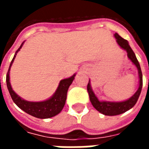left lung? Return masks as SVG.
Returning a JSON list of instances; mask_svg holds the SVG:
<instances>
[{"label": "left lung", "mask_w": 149, "mask_h": 149, "mask_svg": "<svg viewBox=\"0 0 149 149\" xmlns=\"http://www.w3.org/2000/svg\"><path fill=\"white\" fill-rule=\"evenodd\" d=\"M114 37L116 40V43L118 44V45L122 49H124L127 52L128 58L132 62V64L137 68L138 75H139V86H138L136 92L127 100H123V101H107V100H100L98 99V97L94 93L93 90L92 88L90 80H89L87 86V90L88 95H89L91 103L98 112L106 116L120 115L121 113L127 112L128 110L131 109L136 104L138 98L140 97L141 89H142V85H143V78H142V72H141V66H140V64L138 62L134 52L132 51L130 45H128V40L122 38L116 33L114 34Z\"/></svg>", "instance_id": "left-lung-1"}]
</instances>
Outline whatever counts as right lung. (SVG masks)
Segmentation results:
<instances>
[{"label":"right lung","instance_id":"right-lung-1","mask_svg":"<svg viewBox=\"0 0 149 149\" xmlns=\"http://www.w3.org/2000/svg\"><path fill=\"white\" fill-rule=\"evenodd\" d=\"M24 43V41L21 44L20 48L17 50L12 60L11 63H10V65H9L8 72L6 75V84H7L8 90L9 92L12 99L13 100V102L21 109L24 111L26 113L33 116L34 117H37V118H51L52 116H55L56 115L59 114L63 109V108L65 104L66 98H67V92H68L69 86L71 85L72 81L74 80L76 73L70 77L66 78V79H64V80H61L60 81L58 87L56 88V92L53 93L52 97H49V99L43 100V101H37H37L36 102L28 101V100H24L23 98H21L20 96H18L17 94L13 90V88H12L11 84H10V77H9L11 66L14 61L16 55L21 50Z\"/></svg>","mask_w":149,"mask_h":149}]
</instances>
